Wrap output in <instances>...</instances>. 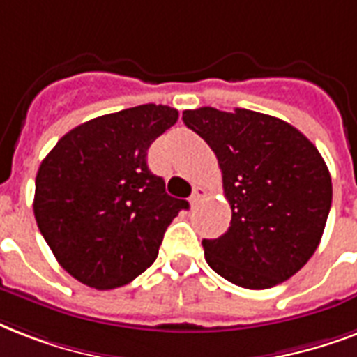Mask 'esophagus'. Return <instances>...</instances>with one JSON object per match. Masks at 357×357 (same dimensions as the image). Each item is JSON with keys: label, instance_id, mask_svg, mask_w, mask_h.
<instances>
[{"label": "esophagus", "instance_id": "esophagus-1", "mask_svg": "<svg viewBox=\"0 0 357 357\" xmlns=\"http://www.w3.org/2000/svg\"><path fill=\"white\" fill-rule=\"evenodd\" d=\"M204 195H206V190H204V188H201V186H195V188H193L192 197H190V203L197 204L199 201L204 197Z\"/></svg>", "mask_w": 357, "mask_h": 357}]
</instances>
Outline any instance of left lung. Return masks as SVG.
Here are the masks:
<instances>
[{
	"label": "left lung",
	"mask_w": 357,
	"mask_h": 357,
	"mask_svg": "<svg viewBox=\"0 0 357 357\" xmlns=\"http://www.w3.org/2000/svg\"><path fill=\"white\" fill-rule=\"evenodd\" d=\"M182 121L214 151L231 225L203 240L208 266L244 289H270L311 259L331 206L320 153L292 124L264 113L186 109Z\"/></svg>",
	"instance_id": "left-lung-1"
}]
</instances>
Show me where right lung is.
<instances>
[{"label":"right lung","instance_id":"right-lung-1","mask_svg":"<svg viewBox=\"0 0 357 357\" xmlns=\"http://www.w3.org/2000/svg\"><path fill=\"white\" fill-rule=\"evenodd\" d=\"M178 112L143 104L91 119L57 141L35 181L33 212L55 259L98 291L130 283L158 257L165 229L190 204L165 193L147 151Z\"/></svg>","mask_w":357,"mask_h":357}]
</instances>
